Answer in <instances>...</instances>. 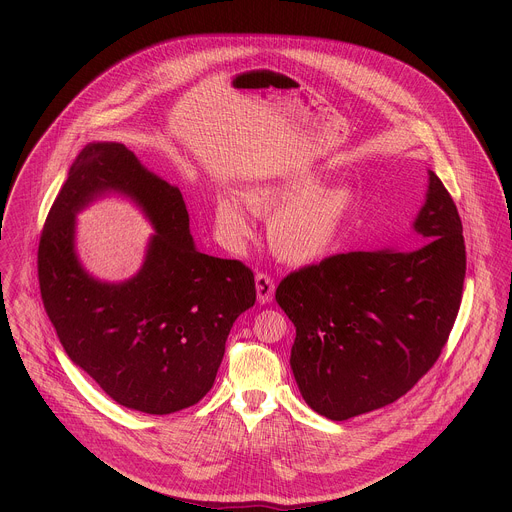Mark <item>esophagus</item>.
Returning a JSON list of instances; mask_svg holds the SVG:
<instances>
[{
    "label": "esophagus",
    "mask_w": 512,
    "mask_h": 512,
    "mask_svg": "<svg viewBox=\"0 0 512 512\" xmlns=\"http://www.w3.org/2000/svg\"><path fill=\"white\" fill-rule=\"evenodd\" d=\"M255 287H257V300L259 304H269L275 294V279L269 273L259 271L255 275Z\"/></svg>",
    "instance_id": "obj_1"
}]
</instances>
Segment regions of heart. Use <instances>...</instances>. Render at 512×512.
I'll return each instance as SVG.
<instances>
[{
	"mask_svg": "<svg viewBox=\"0 0 512 512\" xmlns=\"http://www.w3.org/2000/svg\"><path fill=\"white\" fill-rule=\"evenodd\" d=\"M318 176L302 172L259 184L247 192L249 208L259 216H273L269 241L275 255L287 263H312L324 257L338 241L354 194L348 186L316 188ZM216 223L229 239L249 235L243 202L223 192L216 200Z\"/></svg>",
	"mask_w": 512,
	"mask_h": 512,
	"instance_id": "heart-1",
	"label": "heart"
}]
</instances>
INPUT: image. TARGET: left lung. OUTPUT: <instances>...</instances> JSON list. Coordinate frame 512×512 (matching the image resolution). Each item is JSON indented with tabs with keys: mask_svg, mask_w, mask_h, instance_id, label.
<instances>
[{
	"mask_svg": "<svg viewBox=\"0 0 512 512\" xmlns=\"http://www.w3.org/2000/svg\"><path fill=\"white\" fill-rule=\"evenodd\" d=\"M411 253L350 251L302 267L275 289L296 326L291 371L306 403L344 421L403 397L454 328L466 275L458 208L433 172Z\"/></svg>",
	"mask_w": 512,
	"mask_h": 512,
	"instance_id": "left-lung-1",
	"label": "left lung"
}]
</instances>
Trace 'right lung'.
<instances>
[{"instance_id":"obj_1","label":"right lung","mask_w":512,"mask_h":512,"mask_svg":"<svg viewBox=\"0 0 512 512\" xmlns=\"http://www.w3.org/2000/svg\"><path fill=\"white\" fill-rule=\"evenodd\" d=\"M111 189L133 197L157 229L140 273L123 284L97 282L74 253V214ZM38 281L68 358L113 401L150 415L210 391L233 322L257 298L253 271L200 253L182 192L123 143H89L70 166L40 235Z\"/></svg>"}]
</instances>
